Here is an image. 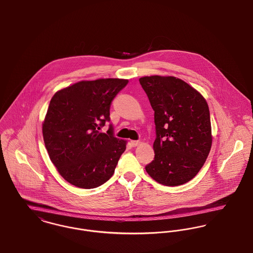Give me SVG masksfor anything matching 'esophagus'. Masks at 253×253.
<instances>
[{
    "label": "esophagus",
    "instance_id": "1",
    "mask_svg": "<svg viewBox=\"0 0 253 253\" xmlns=\"http://www.w3.org/2000/svg\"><path fill=\"white\" fill-rule=\"evenodd\" d=\"M139 143H140V141H139V140H131V144H132V146H137Z\"/></svg>",
    "mask_w": 253,
    "mask_h": 253
}]
</instances>
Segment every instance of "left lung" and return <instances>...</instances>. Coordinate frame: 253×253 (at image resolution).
<instances>
[{"label":"left lung","instance_id":"left-lung-1","mask_svg":"<svg viewBox=\"0 0 253 253\" xmlns=\"http://www.w3.org/2000/svg\"><path fill=\"white\" fill-rule=\"evenodd\" d=\"M139 83L154 110V160L145 170L158 183L179 186L203 167L212 146L208 104L196 89L172 76H146Z\"/></svg>","mask_w":253,"mask_h":253}]
</instances>
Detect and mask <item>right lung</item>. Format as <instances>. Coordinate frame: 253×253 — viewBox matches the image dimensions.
Instances as JSON below:
<instances>
[{"mask_svg":"<svg viewBox=\"0 0 253 253\" xmlns=\"http://www.w3.org/2000/svg\"><path fill=\"white\" fill-rule=\"evenodd\" d=\"M128 80L81 81L58 90L51 99L42 124L44 143L58 173L70 184L93 189L115 172L127 141L114 136L110 107Z\"/></svg>","mask_w":253,"mask_h":253,"instance_id":"right-lung-1","label":"right lung"}]
</instances>
